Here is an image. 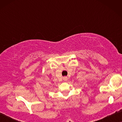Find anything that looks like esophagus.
Returning <instances> with one entry per match:
<instances>
[{"label": "esophagus", "instance_id": "esophagus-1", "mask_svg": "<svg viewBox=\"0 0 122 122\" xmlns=\"http://www.w3.org/2000/svg\"><path fill=\"white\" fill-rule=\"evenodd\" d=\"M63 80H64V81H67V77H66V76L63 77Z\"/></svg>", "mask_w": 122, "mask_h": 122}]
</instances>
